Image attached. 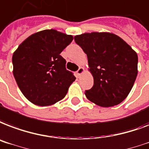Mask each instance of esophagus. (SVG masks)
<instances>
[{
    "mask_svg": "<svg viewBox=\"0 0 149 149\" xmlns=\"http://www.w3.org/2000/svg\"><path fill=\"white\" fill-rule=\"evenodd\" d=\"M84 69L83 67H79V70H78L77 71V75H78L79 77V76H81V75H82L83 73H84Z\"/></svg>",
    "mask_w": 149,
    "mask_h": 149,
    "instance_id": "esophagus-1",
    "label": "esophagus"
}]
</instances>
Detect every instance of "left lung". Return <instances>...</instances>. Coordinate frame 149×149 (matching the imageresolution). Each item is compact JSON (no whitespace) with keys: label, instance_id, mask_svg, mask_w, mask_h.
Returning <instances> with one entry per match:
<instances>
[{"label":"left lung","instance_id":"obj_1","mask_svg":"<svg viewBox=\"0 0 149 149\" xmlns=\"http://www.w3.org/2000/svg\"><path fill=\"white\" fill-rule=\"evenodd\" d=\"M76 43L86 53L94 78L87 99L101 107L119 105L127 97L138 75V54L117 35L92 32L77 35Z\"/></svg>","mask_w":149,"mask_h":149}]
</instances>
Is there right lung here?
Here are the masks:
<instances>
[{"mask_svg":"<svg viewBox=\"0 0 149 149\" xmlns=\"http://www.w3.org/2000/svg\"><path fill=\"white\" fill-rule=\"evenodd\" d=\"M72 35L44 29L30 35L12 55L13 75L19 89L34 105L48 106L62 100L76 77L60 54Z\"/></svg>","mask_w":149,"mask_h":149,"instance_id":"1","label":"right lung"}]
</instances>
